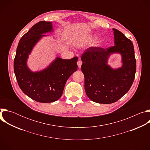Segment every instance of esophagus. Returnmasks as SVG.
<instances>
[{
	"label": "esophagus",
	"instance_id": "esophagus-1",
	"mask_svg": "<svg viewBox=\"0 0 150 150\" xmlns=\"http://www.w3.org/2000/svg\"><path fill=\"white\" fill-rule=\"evenodd\" d=\"M82 63V61H81V59H79L78 61L77 62V65H78V67H79V68H81V67Z\"/></svg>",
	"mask_w": 150,
	"mask_h": 150
}]
</instances>
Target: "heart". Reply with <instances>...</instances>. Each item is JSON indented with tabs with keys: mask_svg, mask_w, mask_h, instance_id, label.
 <instances>
[{
	"mask_svg": "<svg viewBox=\"0 0 150 150\" xmlns=\"http://www.w3.org/2000/svg\"><path fill=\"white\" fill-rule=\"evenodd\" d=\"M101 45V41H98L96 42V46H100Z\"/></svg>",
	"mask_w": 150,
	"mask_h": 150,
	"instance_id": "obj_1",
	"label": "heart"
}]
</instances>
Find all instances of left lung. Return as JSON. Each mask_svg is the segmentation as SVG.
I'll return each mask as SVG.
<instances>
[{"mask_svg":"<svg viewBox=\"0 0 150 150\" xmlns=\"http://www.w3.org/2000/svg\"><path fill=\"white\" fill-rule=\"evenodd\" d=\"M115 46L105 49L91 47L81 56V71L85 77V90L94 102L110 104L129 90L135 79L136 59L132 42L120 31L113 28ZM121 55L122 65L113 69L108 65L111 54Z\"/></svg>","mask_w":150,"mask_h":150,"instance_id":"obj_1","label":"left lung"}]
</instances>
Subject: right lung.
I'll list each match as a JSON object with an SVG mask.
<instances>
[{"mask_svg":"<svg viewBox=\"0 0 150 150\" xmlns=\"http://www.w3.org/2000/svg\"><path fill=\"white\" fill-rule=\"evenodd\" d=\"M53 31L52 23L40 21L20 39L13 63L15 76L20 88L27 96L40 103L57 101L65 83L78 69V57L71 59L56 57L44 69L33 72L27 60L34 47L46 33Z\"/></svg>","mask_w":150,"mask_h":150,"instance_id":"add662e5","label":"right lung"}]
</instances>
